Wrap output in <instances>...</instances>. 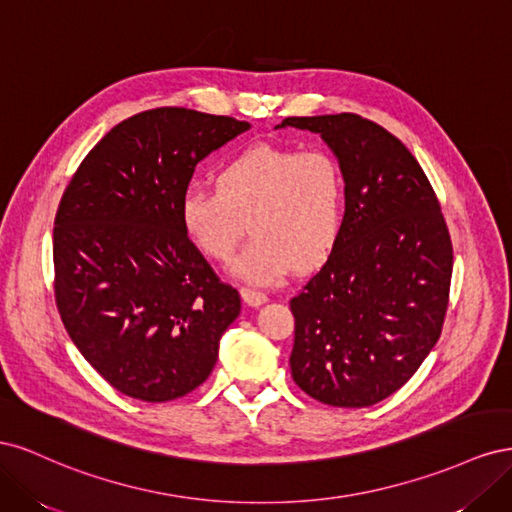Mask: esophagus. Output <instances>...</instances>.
I'll return each instance as SVG.
<instances>
[{
    "label": "esophagus",
    "mask_w": 512,
    "mask_h": 512,
    "mask_svg": "<svg viewBox=\"0 0 512 512\" xmlns=\"http://www.w3.org/2000/svg\"><path fill=\"white\" fill-rule=\"evenodd\" d=\"M241 297H243V301H245L247 305H250V307H258V305L269 301V297H267L265 292L254 290V288H241Z\"/></svg>",
    "instance_id": "obj_1"
}]
</instances>
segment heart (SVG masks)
I'll list each match as a JSON object with an SVG mask.
<instances>
[{
	"mask_svg": "<svg viewBox=\"0 0 512 512\" xmlns=\"http://www.w3.org/2000/svg\"><path fill=\"white\" fill-rule=\"evenodd\" d=\"M215 188L183 192L181 230L196 252L226 262L250 228L254 239L232 269L252 284L320 265L342 235L346 177L327 149L245 147L222 164Z\"/></svg>",
	"mask_w": 512,
	"mask_h": 512,
	"instance_id": "heart-1",
	"label": "heart"
}]
</instances>
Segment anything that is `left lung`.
<instances>
[{
  "label": "left lung",
  "instance_id": "obj_1",
  "mask_svg": "<svg viewBox=\"0 0 512 512\" xmlns=\"http://www.w3.org/2000/svg\"><path fill=\"white\" fill-rule=\"evenodd\" d=\"M322 136L346 177L342 235L290 299L292 380L322 404L367 408L399 391L442 333L451 235L421 164L354 113L286 117Z\"/></svg>",
  "mask_w": 512,
  "mask_h": 512
}]
</instances>
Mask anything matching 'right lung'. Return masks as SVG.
Here are the masks:
<instances>
[{"instance_id": "right-lung-1", "label": "right lung", "mask_w": 512, "mask_h": 512, "mask_svg": "<svg viewBox=\"0 0 512 512\" xmlns=\"http://www.w3.org/2000/svg\"><path fill=\"white\" fill-rule=\"evenodd\" d=\"M250 123L192 108L138 113L87 153L53 228L55 301L76 348L119 393L162 404L192 393L241 312L183 235L194 168Z\"/></svg>"}]
</instances>
